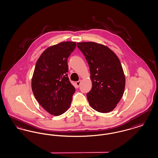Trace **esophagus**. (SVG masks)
Returning a JSON list of instances; mask_svg holds the SVG:
<instances>
[{"label":"esophagus","instance_id":"1","mask_svg":"<svg viewBox=\"0 0 158 158\" xmlns=\"http://www.w3.org/2000/svg\"><path fill=\"white\" fill-rule=\"evenodd\" d=\"M81 82H82V81H81V80H79V81H78L77 82H76V85H77V87H79V86H80V85H81Z\"/></svg>","mask_w":158,"mask_h":158}]
</instances>
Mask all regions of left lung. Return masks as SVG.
<instances>
[{"label": "left lung", "instance_id": "left-lung-1", "mask_svg": "<svg viewBox=\"0 0 158 158\" xmlns=\"http://www.w3.org/2000/svg\"><path fill=\"white\" fill-rule=\"evenodd\" d=\"M89 66L91 90L86 94L91 107L98 112L113 111L122 98L126 79L120 61L108 47L94 42L77 43Z\"/></svg>", "mask_w": 158, "mask_h": 158}]
</instances>
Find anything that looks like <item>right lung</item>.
I'll return each mask as SVG.
<instances>
[{
    "instance_id": "right-lung-1",
    "label": "right lung",
    "mask_w": 158,
    "mask_h": 158,
    "mask_svg": "<svg viewBox=\"0 0 158 158\" xmlns=\"http://www.w3.org/2000/svg\"><path fill=\"white\" fill-rule=\"evenodd\" d=\"M76 46L75 42L66 41L49 47L35 64L32 90L38 103L53 115H60L68 110L75 92L67 72L68 57Z\"/></svg>"
}]
</instances>
